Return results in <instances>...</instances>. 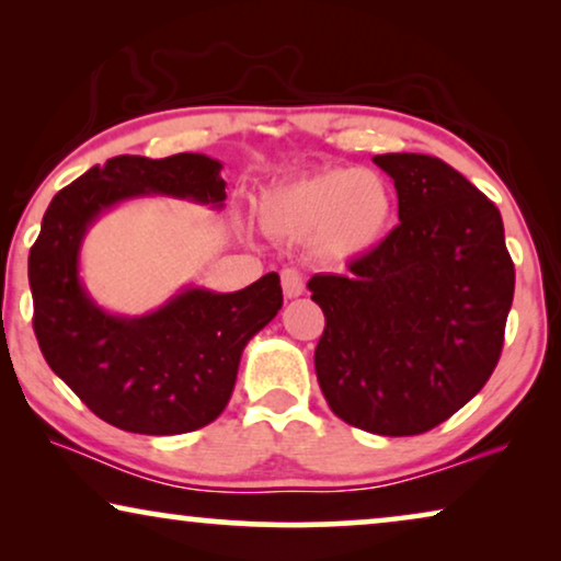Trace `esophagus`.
Returning a JSON list of instances; mask_svg holds the SVG:
<instances>
[{
  "mask_svg": "<svg viewBox=\"0 0 561 561\" xmlns=\"http://www.w3.org/2000/svg\"><path fill=\"white\" fill-rule=\"evenodd\" d=\"M280 286H283V294H286L288 298H298L304 294V275L298 273L296 267H283Z\"/></svg>",
  "mask_w": 561,
  "mask_h": 561,
  "instance_id": "obj_1",
  "label": "esophagus"
}]
</instances>
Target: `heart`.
Masks as SVG:
<instances>
[{"label":"heart","instance_id":"1","mask_svg":"<svg viewBox=\"0 0 561 561\" xmlns=\"http://www.w3.org/2000/svg\"><path fill=\"white\" fill-rule=\"evenodd\" d=\"M257 219L278 240H313L319 255L352 260L380 248L393 227L396 198L370 168H324L265 188Z\"/></svg>","mask_w":561,"mask_h":561}]
</instances>
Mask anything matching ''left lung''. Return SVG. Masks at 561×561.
<instances>
[{"mask_svg": "<svg viewBox=\"0 0 561 561\" xmlns=\"http://www.w3.org/2000/svg\"><path fill=\"white\" fill-rule=\"evenodd\" d=\"M398 225L350 273H319L313 367L332 409L380 436L424 434L480 393L503 350L516 271L495 204L439 158L386 152Z\"/></svg>", "mask_w": 561, "mask_h": 561, "instance_id": "1", "label": "left lung"}]
</instances>
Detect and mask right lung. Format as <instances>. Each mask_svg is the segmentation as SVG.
<instances>
[{
  "mask_svg": "<svg viewBox=\"0 0 561 561\" xmlns=\"http://www.w3.org/2000/svg\"><path fill=\"white\" fill-rule=\"evenodd\" d=\"M221 163L202 152L117 156L53 196L30 250L35 336L50 370L106 424L133 434L196 432L225 411L248 342L283 306L278 273L234 294L183 286L140 317L106 311L81 280V248L114 206L171 196L225 209Z\"/></svg>",
  "mask_w": 561,
  "mask_h": 561,
  "instance_id": "add662e5",
  "label": "right lung"
}]
</instances>
